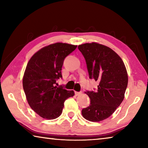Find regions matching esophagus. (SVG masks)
<instances>
[{
	"label": "esophagus",
	"mask_w": 148,
	"mask_h": 148,
	"mask_svg": "<svg viewBox=\"0 0 148 148\" xmlns=\"http://www.w3.org/2000/svg\"><path fill=\"white\" fill-rule=\"evenodd\" d=\"M82 93V92H75V95H76V96H78V95H81Z\"/></svg>",
	"instance_id": "esophagus-1"
}]
</instances>
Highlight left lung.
Returning <instances> with one entry per match:
<instances>
[{"label": "left lung", "instance_id": "obj_1", "mask_svg": "<svg viewBox=\"0 0 148 148\" xmlns=\"http://www.w3.org/2000/svg\"><path fill=\"white\" fill-rule=\"evenodd\" d=\"M86 59L89 78L99 81L96 91H87L90 105L82 110L85 119L99 122L107 119L123 101L128 75L123 60L111 48L96 42L78 46Z\"/></svg>", "mask_w": 148, "mask_h": 148}]
</instances>
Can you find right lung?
<instances>
[{
  "mask_svg": "<svg viewBox=\"0 0 148 148\" xmlns=\"http://www.w3.org/2000/svg\"><path fill=\"white\" fill-rule=\"evenodd\" d=\"M76 47L61 42L50 44L36 52L27 63L23 77L24 92L29 106L44 119L59 117L65 100L74 95V91L56 85L62 77L64 59Z\"/></svg>",
  "mask_w": 148,
  "mask_h": 148,
  "instance_id": "obj_1",
  "label": "right lung"
}]
</instances>
